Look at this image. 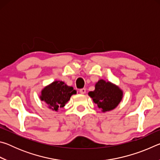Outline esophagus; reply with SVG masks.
<instances>
[{
    "label": "esophagus",
    "instance_id": "1",
    "mask_svg": "<svg viewBox=\"0 0 160 160\" xmlns=\"http://www.w3.org/2000/svg\"><path fill=\"white\" fill-rule=\"evenodd\" d=\"M80 92L81 93V94H85V92H86V89L85 88H82V89H80Z\"/></svg>",
    "mask_w": 160,
    "mask_h": 160
}]
</instances>
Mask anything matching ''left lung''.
<instances>
[{"mask_svg":"<svg viewBox=\"0 0 160 160\" xmlns=\"http://www.w3.org/2000/svg\"><path fill=\"white\" fill-rule=\"evenodd\" d=\"M88 94L103 112L114 109L123 97V92L118 87L104 80H99L95 85V90Z\"/></svg>","mask_w":160,"mask_h":160,"instance_id":"obj_1","label":"left lung"}]
</instances>
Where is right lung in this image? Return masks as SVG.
<instances>
[{"label": "right lung", "instance_id": "add662e5", "mask_svg": "<svg viewBox=\"0 0 160 160\" xmlns=\"http://www.w3.org/2000/svg\"><path fill=\"white\" fill-rule=\"evenodd\" d=\"M76 91L72 87L66 85L62 81H55L43 89L40 99L48 104V108L53 111H58L69 101L72 94Z\"/></svg>", "mask_w": 160, "mask_h": 160}]
</instances>
